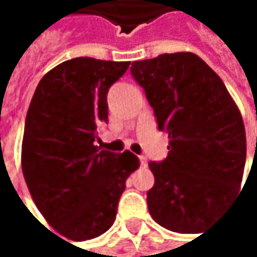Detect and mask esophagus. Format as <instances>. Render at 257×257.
<instances>
[{"instance_id":"34e87169","label":"esophagus","mask_w":257,"mask_h":257,"mask_svg":"<svg viewBox=\"0 0 257 257\" xmlns=\"http://www.w3.org/2000/svg\"><path fill=\"white\" fill-rule=\"evenodd\" d=\"M140 163H142L143 168H146L148 166V158L146 157H140Z\"/></svg>"}]
</instances>
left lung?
I'll list each match as a JSON object with an SVG mask.
<instances>
[{
    "label": "left lung",
    "mask_w": 257,
    "mask_h": 257,
    "mask_svg": "<svg viewBox=\"0 0 257 257\" xmlns=\"http://www.w3.org/2000/svg\"><path fill=\"white\" fill-rule=\"evenodd\" d=\"M158 130L169 134L168 158L149 168L148 209L157 224L199 233L241 189L247 140L241 111L221 77L196 54L164 53L133 62Z\"/></svg>",
    "instance_id": "obj_1"
}]
</instances>
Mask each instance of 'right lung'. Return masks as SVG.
<instances>
[{
	"label": "right lung",
	"mask_w": 257,
	"mask_h": 257,
	"mask_svg": "<svg viewBox=\"0 0 257 257\" xmlns=\"http://www.w3.org/2000/svg\"><path fill=\"white\" fill-rule=\"evenodd\" d=\"M130 62L74 58L50 70L30 102L21 149L24 180L45 221L73 241L103 234L115 221L139 158L100 151L106 94Z\"/></svg>",
	"instance_id": "1"
}]
</instances>
